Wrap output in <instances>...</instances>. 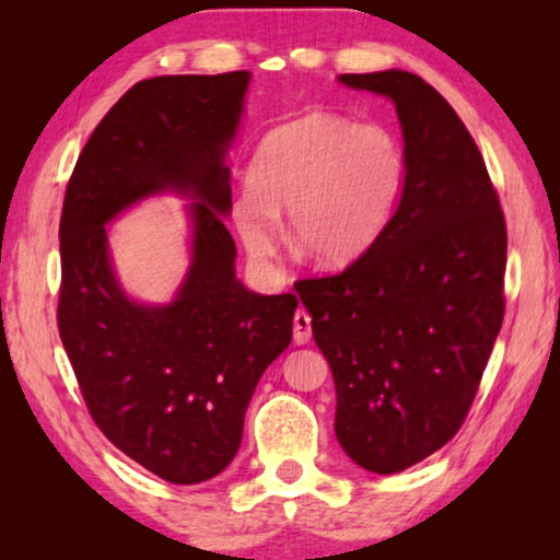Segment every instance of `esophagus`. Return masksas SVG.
<instances>
[{
	"label": "esophagus",
	"mask_w": 560,
	"mask_h": 560,
	"mask_svg": "<svg viewBox=\"0 0 560 560\" xmlns=\"http://www.w3.org/2000/svg\"><path fill=\"white\" fill-rule=\"evenodd\" d=\"M311 340V316L306 311L299 308L296 314H293V343H308Z\"/></svg>",
	"instance_id": "34e87169"
}]
</instances>
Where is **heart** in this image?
<instances>
[{
    "mask_svg": "<svg viewBox=\"0 0 560 560\" xmlns=\"http://www.w3.org/2000/svg\"><path fill=\"white\" fill-rule=\"evenodd\" d=\"M405 173V150L393 130L314 110L261 140L232 222L249 257L271 264L281 246L279 214L287 212L301 252L324 267H343L383 234Z\"/></svg>",
    "mask_w": 560,
    "mask_h": 560,
    "instance_id": "heart-1",
    "label": "heart"
}]
</instances>
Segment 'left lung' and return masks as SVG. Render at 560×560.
<instances>
[{"mask_svg":"<svg viewBox=\"0 0 560 560\" xmlns=\"http://www.w3.org/2000/svg\"><path fill=\"white\" fill-rule=\"evenodd\" d=\"M338 81L393 98L405 187L363 257L293 289L334 373L340 447L395 474L467 420L504 320L506 222L477 143L430 83L397 69Z\"/></svg>","mask_w":560,"mask_h":560,"instance_id":"obj_1","label":"left lung"}]
</instances>
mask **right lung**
<instances>
[{"mask_svg": "<svg viewBox=\"0 0 560 560\" xmlns=\"http://www.w3.org/2000/svg\"><path fill=\"white\" fill-rule=\"evenodd\" d=\"M246 86L249 71L136 83L66 185L61 343L98 430L173 485H200L234 459L254 387L289 348L299 306L293 293L259 296L234 277L224 153ZM163 188L198 200L194 264L173 304L140 307L112 277L105 222Z\"/></svg>", "mask_w": 560, "mask_h": 560, "instance_id": "add662e5", "label": "right lung"}]
</instances>
